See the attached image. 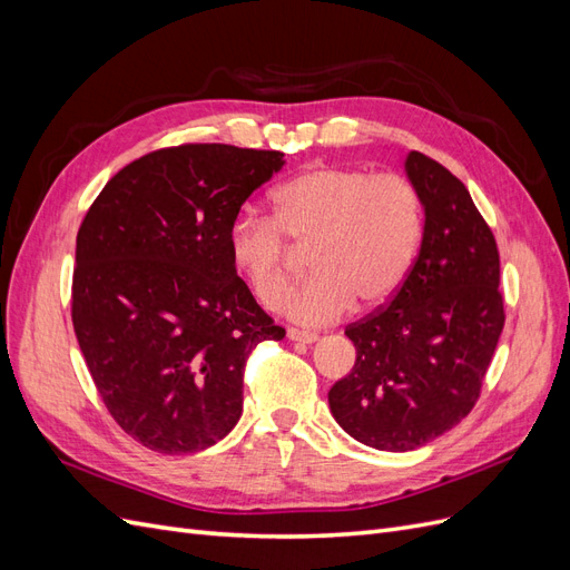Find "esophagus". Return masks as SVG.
Segmentation results:
<instances>
[{"mask_svg":"<svg viewBox=\"0 0 570 570\" xmlns=\"http://www.w3.org/2000/svg\"><path fill=\"white\" fill-rule=\"evenodd\" d=\"M287 337L292 342H302V344H312L318 340L316 333H308V331H299V327H287Z\"/></svg>","mask_w":570,"mask_h":570,"instance_id":"34e87169","label":"esophagus"}]
</instances>
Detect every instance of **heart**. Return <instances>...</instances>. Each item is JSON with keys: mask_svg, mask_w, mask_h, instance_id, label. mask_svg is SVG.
Wrapping results in <instances>:
<instances>
[{"mask_svg": "<svg viewBox=\"0 0 570 570\" xmlns=\"http://www.w3.org/2000/svg\"><path fill=\"white\" fill-rule=\"evenodd\" d=\"M271 217L243 214L228 230L233 268L252 295L275 306L289 278L292 249L308 247L314 275L281 302L292 321L321 325L387 304L416 258L423 209L402 176L316 166L271 193Z\"/></svg>", "mask_w": 570, "mask_h": 570, "instance_id": "1", "label": "heart"}]
</instances>
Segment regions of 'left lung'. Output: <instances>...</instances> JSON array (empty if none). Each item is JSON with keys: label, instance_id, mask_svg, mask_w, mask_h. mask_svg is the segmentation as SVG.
Listing matches in <instances>:
<instances>
[{"label": "left lung", "instance_id": "obj_1", "mask_svg": "<svg viewBox=\"0 0 570 570\" xmlns=\"http://www.w3.org/2000/svg\"><path fill=\"white\" fill-rule=\"evenodd\" d=\"M423 239L392 302L352 323L354 368L327 392L344 433L381 452H411L473 409L504 327L499 252L465 185L409 151Z\"/></svg>", "mask_w": 570, "mask_h": 570}]
</instances>
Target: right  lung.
<instances>
[{
    "label": "right lung",
    "mask_w": 570,
    "mask_h": 570,
    "mask_svg": "<svg viewBox=\"0 0 570 570\" xmlns=\"http://www.w3.org/2000/svg\"><path fill=\"white\" fill-rule=\"evenodd\" d=\"M283 151L183 145L105 185L76 239L73 327L114 421L159 454H193L243 416V373L285 331L237 278L228 230Z\"/></svg>",
    "instance_id": "right-lung-1"
}]
</instances>
